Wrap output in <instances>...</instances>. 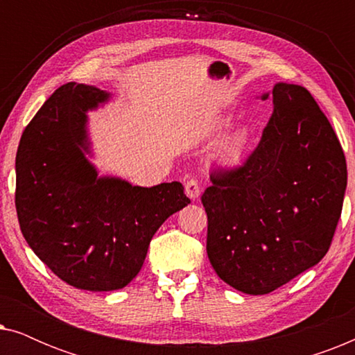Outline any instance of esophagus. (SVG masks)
Masks as SVG:
<instances>
[{
    "label": "esophagus",
    "mask_w": 355,
    "mask_h": 355,
    "mask_svg": "<svg viewBox=\"0 0 355 355\" xmlns=\"http://www.w3.org/2000/svg\"><path fill=\"white\" fill-rule=\"evenodd\" d=\"M186 196L191 198V200H197L200 197V187H198V182L196 179H189L186 182Z\"/></svg>",
    "instance_id": "34e87169"
}]
</instances>
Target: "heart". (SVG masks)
Returning <instances> with one entry per match:
<instances>
[{
  "label": "heart",
  "mask_w": 355,
  "mask_h": 355,
  "mask_svg": "<svg viewBox=\"0 0 355 355\" xmlns=\"http://www.w3.org/2000/svg\"><path fill=\"white\" fill-rule=\"evenodd\" d=\"M252 137L245 128H234L223 135L216 145L215 157L225 168H237L244 163L250 150Z\"/></svg>",
  "instance_id": "1"
}]
</instances>
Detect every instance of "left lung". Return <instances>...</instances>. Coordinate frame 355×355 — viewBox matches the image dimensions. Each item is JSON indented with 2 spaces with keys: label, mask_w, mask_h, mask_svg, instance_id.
Listing matches in <instances>:
<instances>
[{
  "label": "left lung",
  "mask_w": 355,
  "mask_h": 355,
  "mask_svg": "<svg viewBox=\"0 0 355 355\" xmlns=\"http://www.w3.org/2000/svg\"><path fill=\"white\" fill-rule=\"evenodd\" d=\"M273 113L244 166L211 173L207 254L244 294L281 288L327 255L347 186L341 144L307 89L278 82Z\"/></svg>",
  "instance_id": "left-lung-1"
}]
</instances>
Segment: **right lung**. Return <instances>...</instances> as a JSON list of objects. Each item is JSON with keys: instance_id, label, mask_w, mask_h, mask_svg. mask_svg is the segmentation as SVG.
Masks as SVG:
<instances>
[{"instance_id": "obj_1", "label": "right lung", "mask_w": 355, "mask_h": 355, "mask_svg": "<svg viewBox=\"0 0 355 355\" xmlns=\"http://www.w3.org/2000/svg\"><path fill=\"white\" fill-rule=\"evenodd\" d=\"M113 95L95 85H62L24 130L16 155V210L27 244L74 288L105 293L128 286L150 241L191 200L181 182L153 187L100 176L89 111Z\"/></svg>"}]
</instances>
